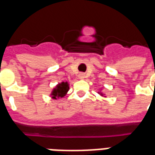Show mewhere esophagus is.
I'll return each mask as SVG.
<instances>
[{"mask_svg": "<svg viewBox=\"0 0 155 155\" xmlns=\"http://www.w3.org/2000/svg\"><path fill=\"white\" fill-rule=\"evenodd\" d=\"M79 78H84V74H83V73H80V74H79Z\"/></svg>", "mask_w": 155, "mask_h": 155, "instance_id": "obj_1", "label": "esophagus"}]
</instances>
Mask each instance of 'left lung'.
I'll use <instances>...</instances> for the list:
<instances>
[{
    "instance_id": "8db88e82",
    "label": "left lung",
    "mask_w": 155,
    "mask_h": 155,
    "mask_svg": "<svg viewBox=\"0 0 155 155\" xmlns=\"http://www.w3.org/2000/svg\"><path fill=\"white\" fill-rule=\"evenodd\" d=\"M101 95H102V94H101Z\"/></svg>"
}]
</instances>
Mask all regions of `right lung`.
<instances>
[{"label": "right lung", "instance_id": "right-lung-1", "mask_svg": "<svg viewBox=\"0 0 155 155\" xmlns=\"http://www.w3.org/2000/svg\"><path fill=\"white\" fill-rule=\"evenodd\" d=\"M68 89H69V86H68V82H61L59 84H58L56 87L52 91V98L57 99V98L59 97H64L68 91Z\"/></svg>", "mask_w": 155, "mask_h": 155}]
</instances>
